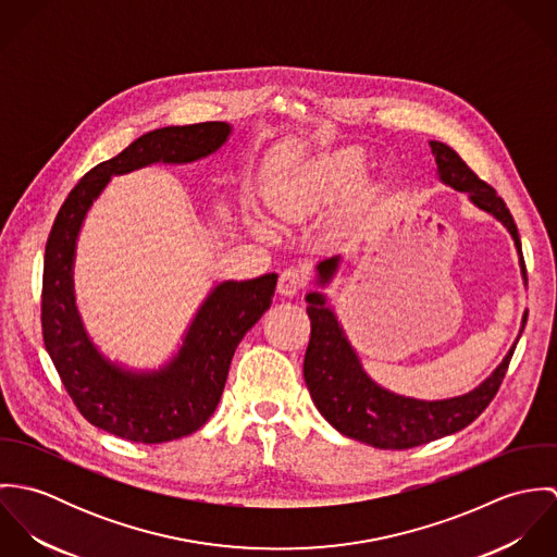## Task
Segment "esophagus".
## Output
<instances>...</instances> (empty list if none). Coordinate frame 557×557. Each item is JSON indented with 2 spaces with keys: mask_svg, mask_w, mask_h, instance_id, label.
<instances>
[{
  "mask_svg": "<svg viewBox=\"0 0 557 557\" xmlns=\"http://www.w3.org/2000/svg\"><path fill=\"white\" fill-rule=\"evenodd\" d=\"M307 285V274L298 268H287L278 278V294L285 298H294Z\"/></svg>",
  "mask_w": 557,
  "mask_h": 557,
  "instance_id": "esophagus-1",
  "label": "esophagus"
}]
</instances>
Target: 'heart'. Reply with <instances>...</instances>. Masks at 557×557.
Returning a JSON list of instances; mask_svg holds the SVG:
<instances>
[{
	"instance_id": "obj_1",
	"label": "heart",
	"mask_w": 557,
	"mask_h": 557,
	"mask_svg": "<svg viewBox=\"0 0 557 557\" xmlns=\"http://www.w3.org/2000/svg\"><path fill=\"white\" fill-rule=\"evenodd\" d=\"M364 173V154L360 150H341L327 159L315 162L294 186V190L276 203L283 219L318 210L354 188ZM246 223L259 236H270L272 230L255 210H246Z\"/></svg>"
}]
</instances>
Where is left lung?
Returning <instances> with one entry per match:
<instances>
[{"instance_id":"obj_1","label":"left lung","mask_w":557,"mask_h":557,"mask_svg":"<svg viewBox=\"0 0 557 557\" xmlns=\"http://www.w3.org/2000/svg\"><path fill=\"white\" fill-rule=\"evenodd\" d=\"M431 152L435 157L440 182L459 193H466L476 208L506 227L519 255L523 285H528L519 232L502 197H497V193L486 182H482L446 144L431 141ZM338 268L341 255L321 259L315 265L319 292L307 294L311 341L305 356V382L319 413L338 433L382 450H405L422 446L453 435L474 422L497 395L512 351L525 327L528 313H523L519 336L515 338L504 360L474 391L459 397L435 400L405 397L386 391L369 377L332 305L327 302V296L321 292L332 283Z\"/></svg>"}]
</instances>
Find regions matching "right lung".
Returning <instances> with one entry per match:
<instances>
[{"mask_svg": "<svg viewBox=\"0 0 557 557\" xmlns=\"http://www.w3.org/2000/svg\"><path fill=\"white\" fill-rule=\"evenodd\" d=\"M227 122L164 126L96 164L60 208L45 248V347L77 409L94 426L137 444H162L201 429L214 413L244 334L270 309L278 274L223 281L212 287L184 332L177 354L159 369L137 371L109 360L89 338L75 296V257L83 221L113 175L157 162L188 164L216 154Z\"/></svg>", "mask_w": 557, "mask_h": 557, "instance_id": "add662e5", "label": "right lung"}]
</instances>
